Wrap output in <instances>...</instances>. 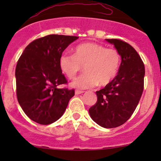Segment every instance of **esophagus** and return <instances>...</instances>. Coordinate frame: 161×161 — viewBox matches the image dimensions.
<instances>
[{
	"mask_svg": "<svg viewBox=\"0 0 161 161\" xmlns=\"http://www.w3.org/2000/svg\"><path fill=\"white\" fill-rule=\"evenodd\" d=\"M83 91H79V90H75V94L76 95H80V94H82L83 93Z\"/></svg>",
	"mask_w": 161,
	"mask_h": 161,
	"instance_id": "esophagus-1",
	"label": "esophagus"
}]
</instances>
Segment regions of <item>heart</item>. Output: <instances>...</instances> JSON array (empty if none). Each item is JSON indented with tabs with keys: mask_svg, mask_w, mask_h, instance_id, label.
Listing matches in <instances>:
<instances>
[{
	"mask_svg": "<svg viewBox=\"0 0 161 161\" xmlns=\"http://www.w3.org/2000/svg\"><path fill=\"white\" fill-rule=\"evenodd\" d=\"M119 53L114 48L94 42H86L75 47L74 54L63 53L59 59L62 73L68 79H74L84 69L85 74L71 82V86L79 89L105 86L117 75L120 66Z\"/></svg>",
	"mask_w": 161,
	"mask_h": 161,
	"instance_id": "b5f03b06",
	"label": "heart"
}]
</instances>
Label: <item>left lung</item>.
Instances as JSON below:
<instances>
[{"label":"left lung","instance_id":"1","mask_svg":"<svg viewBox=\"0 0 161 161\" xmlns=\"http://www.w3.org/2000/svg\"><path fill=\"white\" fill-rule=\"evenodd\" d=\"M121 57L117 75L102 89L96 92L97 101L89 109L97 124L110 129L119 126L132 115L144 89L145 66L137 51L126 42L106 39Z\"/></svg>","mask_w":161,"mask_h":161}]
</instances>
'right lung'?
I'll return each instance as SVG.
<instances>
[{"mask_svg":"<svg viewBox=\"0 0 161 161\" xmlns=\"http://www.w3.org/2000/svg\"><path fill=\"white\" fill-rule=\"evenodd\" d=\"M76 36L49 35L31 42L16 64L18 102L28 117L48 125L63 116L74 89L58 88L66 79L59 66L64 51Z\"/></svg>","mask_w":161,"mask_h":161,"instance_id":"1","label":"right lung"}]
</instances>
